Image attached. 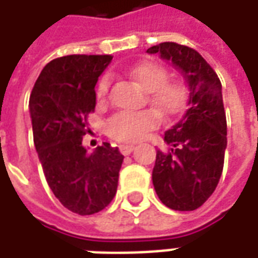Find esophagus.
<instances>
[{"mask_svg":"<svg viewBox=\"0 0 258 258\" xmlns=\"http://www.w3.org/2000/svg\"><path fill=\"white\" fill-rule=\"evenodd\" d=\"M118 149H120V152L123 153L124 156H128L130 153L135 149V146L130 145V144H120V145H118Z\"/></svg>","mask_w":258,"mask_h":258,"instance_id":"1","label":"esophagus"}]
</instances>
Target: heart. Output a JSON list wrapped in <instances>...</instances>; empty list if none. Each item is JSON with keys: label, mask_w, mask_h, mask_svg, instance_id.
<instances>
[{"label": "heart", "mask_w": 258, "mask_h": 258, "mask_svg": "<svg viewBox=\"0 0 258 258\" xmlns=\"http://www.w3.org/2000/svg\"><path fill=\"white\" fill-rule=\"evenodd\" d=\"M130 76L148 92L151 102L164 114L178 112L184 102V90L175 83H167V72L160 64L144 62L130 70ZM109 77H103L98 84L96 95L103 99L109 90ZM157 124L156 114L152 112H118L106 121L107 134L120 142L135 144L145 138L148 131Z\"/></svg>", "instance_id": "b5f03b06"}]
</instances>
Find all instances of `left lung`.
Instances as JSON below:
<instances>
[{"mask_svg": "<svg viewBox=\"0 0 258 258\" xmlns=\"http://www.w3.org/2000/svg\"><path fill=\"white\" fill-rule=\"evenodd\" d=\"M148 53L171 62L188 85V109L164 133L170 152L157 151L152 181L159 199L173 210L190 211L209 199L224 167L227 118L220 79L195 49L162 42Z\"/></svg>", "mask_w": 258, "mask_h": 258, "instance_id": "left-lung-1", "label": "left lung"}]
</instances>
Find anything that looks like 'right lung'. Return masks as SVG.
<instances>
[{
	"label": "right lung",
	"mask_w": 258,
	"mask_h": 258,
	"mask_svg": "<svg viewBox=\"0 0 258 258\" xmlns=\"http://www.w3.org/2000/svg\"><path fill=\"white\" fill-rule=\"evenodd\" d=\"M110 55H68L42 69L29 109L34 146L56 199L80 216L103 210L116 195L124 156L107 142L88 153L83 137L95 85Z\"/></svg>",
	"instance_id": "obj_1"
}]
</instances>
